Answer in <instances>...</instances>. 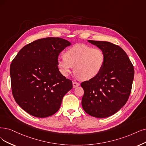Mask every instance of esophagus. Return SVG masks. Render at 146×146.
Listing matches in <instances>:
<instances>
[{
	"label": "esophagus",
	"mask_w": 146,
	"mask_h": 146,
	"mask_svg": "<svg viewBox=\"0 0 146 146\" xmlns=\"http://www.w3.org/2000/svg\"><path fill=\"white\" fill-rule=\"evenodd\" d=\"M79 85L80 84L78 82H74V81L73 82V88H76V87H78V86H79Z\"/></svg>",
	"instance_id": "34e87169"
}]
</instances>
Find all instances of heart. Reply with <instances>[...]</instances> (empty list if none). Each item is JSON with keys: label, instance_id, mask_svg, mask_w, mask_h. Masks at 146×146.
<instances>
[{"label": "heart", "instance_id": "b5f03b06", "mask_svg": "<svg viewBox=\"0 0 146 146\" xmlns=\"http://www.w3.org/2000/svg\"><path fill=\"white\" fill-rule=\"evenodd\" d=\"M64 56L59 57L57 65L59 71L67 76L74 67V72L83 80H90L101 72L105 64V56L99 48L78 44L69 48Z\"/></svg>", "mask_w": 146, "mask_h": 146}]
</instances>
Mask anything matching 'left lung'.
<instances>
[{
    "mask_svg": "<svg viewBox=\"0 0 146 146\" xmlns=\"http://www.w3.org/2000/svg\"><path fill=\"white\" fill-rule=\"evenodd\" d=\"M104 52L105 61L96 77L81 83L82 106L88 114L106 118L115 114L130 96L134 68L122 48L108 41L88 40Z\"/></svg>",
    "mask_w": 146,
    "mask_h": 146,
    "instance_id": "left-lung-1",
    "label": "left lung"
}]
</instances>
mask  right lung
Listing matches in <instances>:
<instances>
[{
	"mask_svg": "<svg viewBox=\"0 0 146 146\" xmlns=\"http://www.w3.org/2000/svg\"><path fill=\"white\" fill-rule=\"evenodd\" d=\"M71 42L48 37L24 46L13 60L10 76L14 98L31 115L44 118L59 110L64 95L73 88L57 65L59 54Z\"/></svg>",
	"mask_w": 146,
	"mask_h": 146,
	"instance_id": "obj_1",
	"label": "right lung"
}]
</instances>
